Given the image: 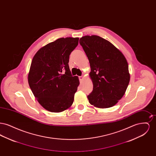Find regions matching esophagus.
<instances>
[{
    "label": "esophagus",
    "mask_w": 156,
    "mask_h": 156,
    "mask_svg": "<svg viewBox=\"0 0 156 156\" xmlns=\"http://www.w3.org/2000/svg\"><path fill=\"white\" fill-rule=\"evenodd\" d=\"M84 77H85V76H84V75H82V76H79V79H80V81H83V80L84 79Z\"/></svg>",
    "instance_id": "1"
}]
</instances>
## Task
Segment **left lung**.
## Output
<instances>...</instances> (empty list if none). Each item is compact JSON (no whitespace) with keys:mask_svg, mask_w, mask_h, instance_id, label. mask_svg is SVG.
<instances>
[{"mask_svg":"<svg viewBox=\"0 0 156 156\" xmlns=\"http://www.w3.org/2000/svg\"><path fill=\"white\" fill-rule=\"evenodd\" d=\"M80 43L90 67L93 90L87 97L89 103L102 109L113 106L123 97L130 81L125 57L111 42L98 36H85Z\"/></svg>","mask_w":156,"mask_h":156,"instance_id":"left-lung-1","label":"left lung"}]
</instances>
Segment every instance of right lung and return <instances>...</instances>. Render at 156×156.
I'll use <instances>...</instances> for the list:
<instances>
[{
	"mask_svg": "<svg viewBox=\"0 0 156 156\" xmlns=\"http://www.w3.org/2000/svg\"><path fill=\"white\" fill-rule=\"evenodd\" d=\"M78 40V37L58 38L41 47L32 59L28 82L38 103L48 111H64L73 104L80 81L72 76L68 62Z\"/></svg>",
	"mask_w": 156,
	"mask_h": 156,
	"instance_id": "add662e5",
	"label": "right lung"
}]
</instances>
